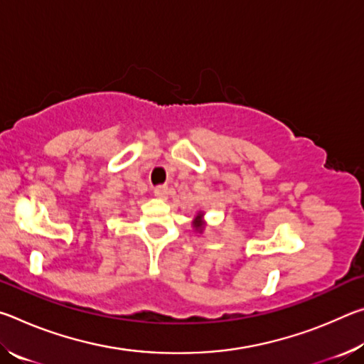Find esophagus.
Returning <instances> with one entry per match:
<instances>
[{"instance_id": "obj_1", "label": "esophagus", "mask_w": 364, "mask_h": 364, "mask_svg": "<svg viewBox=\"0 0 364 364\" xmlns=\"http://www.w3.org/2000/svg\"><path fill=\"white\" fill-rule=\"evenodd\" d=\"M154 194H156V197H159V199H165V197L168 196V188L167 186H157L156 189H154Z\"/></svg>"}]
</instances>
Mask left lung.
Wrapping results in <instances>:
<instances>
[{"label":"left lung","mask_w":364,"mask_h":364,"mask_svg":"<svg viewBox=\"0 0 364 364\" xmlns=\"http://www.w3.org/2000/svg\"><path fill=\"white\" fill-rule=\"evenodd\" d=\"M202 217H204V213H200V212L196 215V218H194V221H193L196 231H202V228H204V225H205V221L202 220Z\"/></svg>","instance_id":"obj_1"}]
</instances>
